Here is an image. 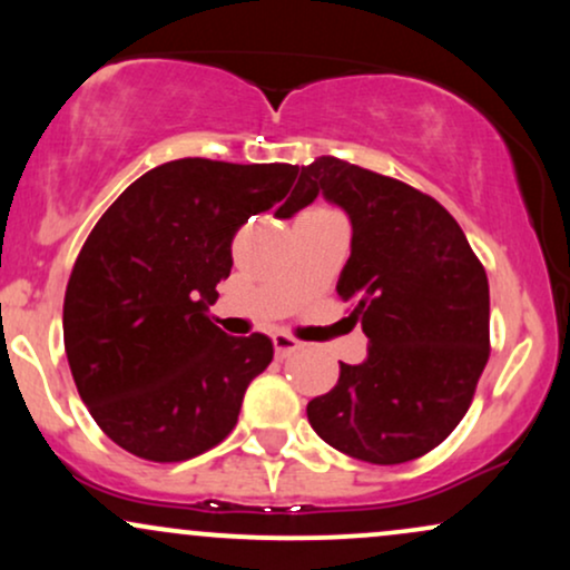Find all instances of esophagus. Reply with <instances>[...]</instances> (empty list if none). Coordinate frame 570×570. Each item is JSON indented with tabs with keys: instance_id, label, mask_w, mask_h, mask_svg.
Returning <instances> with one entry per match:
<instances>
[{
	"instance_id": "34e87169",
	"label": "esophagus",
	"mask_w": 570,
	"mask_h": 570,
	"mask_svg": "<svg viewBox=\"0 0 570 570\" xmlns=\"http://www.w3.org/2000/svg\"><path fill=\"white\" fill-rule=\"evenodd\" d=\"M273 348H276V356L284 358L299 348V340H294L292 335H284V332H276V335H273Z\"/></svg>"
}]
</instances>
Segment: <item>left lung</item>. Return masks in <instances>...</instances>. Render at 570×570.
Returning a JSON list of instances; mask_svg holds the SVG:
<instances>
[{"mask_svg": "<svg viewBox=\"0 0 570 570\" xmlns=\"http://www.w3.org/2000/svg\"><path fill=\"white\" fill-rule=\"evenodd\" d=\"M303 179L351 217L337 294L362 322L370 353L340 364L330 394L307 402L326 444L367 463H404L453 434L490 356L485 267L448 208L421 189L340 158ZM292 206L276 217H292Z\"/></svg>", "mask_w": 570, "mask_h": 570, "instance_id": "left-lung-1", "label": "left lung"}]
</instances>
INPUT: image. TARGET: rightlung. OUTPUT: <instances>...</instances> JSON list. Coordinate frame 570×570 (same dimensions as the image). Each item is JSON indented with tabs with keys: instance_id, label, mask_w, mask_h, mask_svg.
I'll return each instance as SVG.
<instances>
[{
	"instance_id": "right-lung-1",
	"label": "right lung",
	"mask_w": 570,
	"mask_h": 570,
	"mask_svg": "<svg viewBox=\"0 0 570 570\" xmlns=\"http://www.w3.org/2000/svg\"><path fill=\"white\" fill-rule=\"evenodd\" d=\"M289 163L181 158L153 168L104 212L71 267L63 348L98 429L128 453L176 463L219 444L248 383L273 362L267 335L208 318L233 238L278 200L316 198Z\"/></svg>"
}]
</instances>
